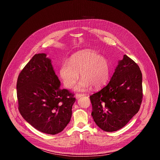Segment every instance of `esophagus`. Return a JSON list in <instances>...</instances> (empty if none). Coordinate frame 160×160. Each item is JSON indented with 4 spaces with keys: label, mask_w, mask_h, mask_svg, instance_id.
Segmentation results:
<instances>
[{
    "label": "esophagus",
    "mask_w": 160,
    "mask_h": 160,
    "mask_svg": "<svg viewBox=\"0 0 160 160\" xmlns=\"http://www.w3.org/2000/svg\"><path fill=\"white\" fill-rule=\"evenodd\" d=\"M85 96V94H76V99H79L80 98H81L82 96Z\"/></svg>",
    "instance_id": "1"
}]
</instances>
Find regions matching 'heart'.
Segmentation results:
<instances>
[{
	"mask_svg": "<svg viewBox=\"0 0 160 160\" xmlns=\"http://www.w3.org/2000/svg\"><path fill=\"white\" fill-rule=\"evenodd\" d=\"M82 80L76 90L83 91L93 86L95 88L104 87L110 76V64L108 60L91 50H83L74 54L69 61H64L59 70V75L64 86L72 88L79 78Z\"/></svg>",
	"mask_w": 160,
	"mask_h": 160,
	"instance_id": "obj_1",
	"label": "heart"
}]
</instances>
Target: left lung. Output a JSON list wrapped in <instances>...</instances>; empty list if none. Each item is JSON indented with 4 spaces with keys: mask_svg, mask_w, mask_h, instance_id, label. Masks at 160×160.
Instances as JSON below:
<instances>
[{
    "mask_svg": "<svg viewBox=\"0 0 160 160\" xmlns=\"http://www.w3.org/2000/svg\"><path fill=\"white\" fill-rule=\"evenodd\" d=\"M142 81L138 64L124 55L109 83L90 96L91 115L100 128L106 132L117 131L138 113L143 96Z\"/></svg>",
    "mask_w": 160,
    "mask_h": 160,
    "instance_id": "1",
    "label": "left lung"
}]
</instances>
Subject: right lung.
Masks as SVG:
<instances>
[{
	"label": "right lung",
	"instance_id": "obj_1",
	"mask_svg": "<svg viewBox=\"0 0 160 160\" xmlns=\"http://www.w3.org/2000/svg\"><path fill=\"white\" fill-rule=\"evenodd\" d=\"M37 54L22 70L17 80L18 109L23 118L37 130L55 135L70 122L74 94L60 88L51 60Z\"/></svg>",
	"mask_w": 160,
	"mask_h": 160
}]
</instances>
